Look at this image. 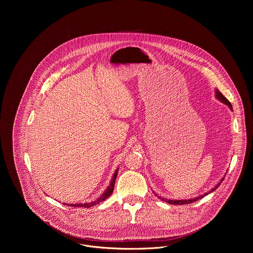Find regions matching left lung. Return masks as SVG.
<instances>
[{"mask_svg":"<svg viewBox=\"0 0 253 253\" xmlns=\"http://www.w3.org/2000/svg\"><path fill=\"white\" fill-rule=\"evenodd\" d=\"M215 97H216L219 101H221L222 103H224L225 105H227L229 108L233 111V107H232V104L230 103V101H229L218 89H215ZM224 177H225V175H224ZM224 177H222L221 180L217 183L216 186H215L214 188H212L210 192H208V193H206V194H204V195H201V196H199V197H196V198H194V199H190V200H168V199H164V198H161V197H159V198H160L162 201H164V202H166V203H168V204H169V205H186V204H191V203L197 202L198 200H201V199H203L204 197L208 196L209 194L214 192V191L216 190L217 187H219L220 184L222 183V181L224 180Z\"/></svg>","mask_w":253,"mask_h":253,"instance_id":"obj_1","label":"left lung"}]
</instances>
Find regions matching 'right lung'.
Masks as SVG:
<instances>
[{"label": "right lung", "instance_id": "right-lung-1", "mask_svg": "<svg viewBox=\"0 0 253 253\" xmlns=\"http://www.w3.org/2000/svg\"><path fill=\"white\" fill-rule=\"evenodd\" d=\"M118 170H119V169H116L115 173H114L113 176H112V180L110 182V185L107 187V189L105 190V192H104L98 199H96L95 201H93V202H91V203L75 204V205H70V207H74V208H86V209H88V208L94 207V206H96V205H99L101 202L105 201V200L108 198L109 196H111V194H112L113 191H114V185H115V181H116L117 175H118ZM64 205H65V204H64ZM67 206H69V205H67Z\"/></svg>", "mask_w": 253, "mask_h": 253}]
</instances>
